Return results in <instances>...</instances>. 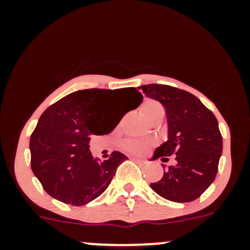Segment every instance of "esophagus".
Returning a JSON list of instances; mask_svg holds the SVG:
<instances>
[{
	"label": "esophagus",
	"mask_w": 250,
	"mask_h": 250,
	"mask_svg": "<svg viewBox=\"0 0 250 250\" xmlns=\"http://www.w3.org/2000/svg\"><path fill=\"white\" fill-rule=\"evenodd\" d=\"M133 160H134V161H136V162H139V163H145V161H143V160H140V159H136V157H133Z\"/></svg>",
	"instance_id": "1"
}]
</instances>
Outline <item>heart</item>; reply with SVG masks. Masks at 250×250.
I'll use <instances>...</instances> for the list:
<instances>
[{
	"label": "heart",
	"instance_id": "obj_1",
	"mask_svg": "<svg viewBox=\"0 0 250 250\" xmlns=\"http://www.w3.org/2000/svg\"><path fill=\"white\" fill-rule=\"evenodd\" d=\"M141 110L143 116L148 120L149 122H153L155 120H162L165 116V108L160 102L155 100H147L142 103ZM151 142L141 141V140L128 139L122 141L121 147L123 150L128 151L131 154H142L149 148Z\"/></svg>",
	"mask_w": 250,
	"mask_h": 250
}]
</instances>
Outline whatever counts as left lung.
<instances>
[{
  "label": "left lung",
  "mask_w": 250,
  "mask_h": 250,
  "mask_svg": "<svg viewBox=\"0 0 250 250\" xmlns=\"http://www.w3.org/2000/svg\"><path fill=\"white\" fill-rule=\"evenodd\" d=\"M145 95L166 108L168 139L155 149L153 159L176 155L162 179L150 187L173 202H190L201 196L214 182L222 154V136L216 117L188 91L165 84L139 87ZM163 169H166L162 165Z\"/></svg>",
  "instance_id": "8db88e82"
}]
</instances>
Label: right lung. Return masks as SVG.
Segmentation results:
<instances>
[{
    "instance_id": "obj_1",
    "label": "right lung",
    "mask_w": 250,
    "mask_h": 250,
    "mask_svg": "<svg viewBox=\"0 0 250 250\" xmlns=\"http://www.w3.org/2000/svg\"><path fill=\"white\" fill-rule=\"evenodd\" d=\"M125 99L129 111L141 104L143 96L135 88L87 89L45 109L31 134L29 149L33 173L51 197L84 206L107 189L127 156L114 151L101 161L93 157L89 141L93 135L109 134L119 125L122 116L117 117L115 109Z\"/></svg>"
}]
</instances>
